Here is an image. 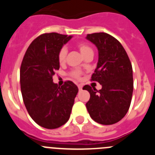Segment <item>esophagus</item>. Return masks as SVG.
<instances>
[{
    "label": "esophagus",
    "instance_id": "34e87169",
    "mask_svg": "<svg viewBox=\"0 0 155 155\" xmlns=\"http://www.w3.org/2000/svg\"><path fill=\"white\" fill-rule=\"evenodd\" d=\"M78 87L79 91H81V90H82V87H83V86H82L81 84H78Z\"/></svg>",
    "mask_w": 155,
    "mask_h": 155
}]
</instances>
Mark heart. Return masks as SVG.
Segmentation results:
<instances>
[{
	"mask_svg": "<svg viewBox=\"0 0 155 155\" xmlns=\"http://www.w3.org/2000/svg\"><path fill=\"white\" fill-rule=\"evenodd\" d=\"M78 48L79 51L82 54V56L85 58L87 56L93 55V50L92 48L89 46V45L86 44V43H79L78 44ZM67 54H68V50L66 47H62L58 53V61L60 64H64L66 61V57H67ZM72 75L73 77L76 78H79L81 75V72L78 71H75L72 72Z\"/></svg>",
	"mask_w": 155,
	"mask_h": 155,
	"instance_id": "1",
	"label": "heart"
}]
</instances>
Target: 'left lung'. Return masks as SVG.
<instances>
[{"instance_id":"1","label":"left lung","mask_w":155,"mask_h":155,"mask_svg":"<svg viewBox=\"0 0 155 155\" xmlns=\"http://www.w3.org/2000/svg\"><path fill=\"white\" fill-rule=\"evenodd\" d=\"M86 39L98 49L97 68L91 81H98L102 89L84 86L90 93L86 103L94 121L102 125L114 124L128 112L134 90L133 68L127 52L114 37L105 32L87 34Z\"/></svg>"}]
</instances>
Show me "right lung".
Wrapping results in <instances>:
<instances>
[{
  "label": "right lung",
  "mask_w": 155,
  "mask_h": 155,
  "mask_svg": "<svg viewBox=\"0 0 155 155\" xmlns=\"http://www.w3.org/2000/svg\"><path fill=\"white\" fill-rule=\"evenodd\" d=\"M72 35L52 32L37 37L27 49L20 69L23 101L38 125L56 129L68 121L78 88L72 81L61 87L53 81L60 68L58 53Z\"/></svg>",
  "instance_id": "right-lung-1"
}]
</instances>
